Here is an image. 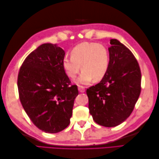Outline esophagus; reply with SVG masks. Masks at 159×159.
I'll return each mask as SVG.
<instances>
[{
    "instance_id": "1",
    "label": "esophagus",
    "mask_w": 159,
    "mask_h": 159,
    "mask_svg": "<svg viewBox=\"0 0 159 159\" xmlns=\"http://www.w3.org/2000/svg\"><path fill=\"white\" fill-rule=\"evenodd\" d=\"M78 89H79V92H80V93H83V92H85V87H83V86H79V87H78Z\"/></svg>"
}]
</instances>
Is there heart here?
Segmentation results:
<instances>
[{
  "instance_id": "obj_1",
  "label": "heart",
  "mask_w": 159,
  "mask_h": 159,
  "mask_svg": "<svg viewBox=\"0 0 159 159\" xmlns=\"http://www.w3.org/2000/svg\"><path fill=\"white\" fill-rule=\"evenodd\" d=\"M71 58L63 59V67L70 79L74 80L83 71L77 83L87 85L93 80H102L109 70L110 55L105 46L96 42H83L74 47L70 52ZM82 68H80V67Z\"/></svg>"
}]
</instances>
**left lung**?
I'll return each mask as SVG.
<instances>
[{"mask_svg": "<svg viewBox=\"0 0 159 159\" xmlns=\"http://www.w3.org/2000/svg\"><path fill=\"white\" fill-rule=\"evenodd\" d=\"M110 43L109 70L99 83L86 92L93 120L105 127L124 122L141 93V74L135 57L117 39H111Z\"/></svg>", "mask_w": 159, "mask_h": 159, "instance_id": "obj_1", "label": "left lung"}]
</instances>
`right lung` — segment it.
<instances>
[{
	"mask_svg": "<svg viewBox=\"0 0 159 159\" xmlns=\"http://www.w3.org/2000/svg\"><path fill=\"white\" fill-rule=\"evenodd\" d=\"M64 57L57 44L43 43L26 57L18 73L20 102L32 122L45 133L67 127L79 94L63 67Z\"/></svg>",
	"mask_w": 159,
	"mask_h": 159,
	"instance_id": "right-lung-1",
	"label": "right lung"
}]
</instances>
